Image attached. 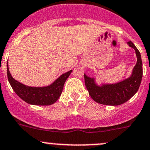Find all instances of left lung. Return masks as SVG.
I'll return each mask as SVG.
<instances>
[{
	"instance_id": "8db88e82",
	"label": "left lung",
	"mask_w": 150,
	"mask_h": 150,
	"mask_svg": "<svg viewBox=\"0 0 150 150\" xmlns=\"http://www.w3.org/2000/svg\"><path fill=\"white\" fill-rule=\"evenodd\" d=\"M129 47L134 49L137 61L129 77L114 84H97L95 77L84 74V82L92 100L105 105H119L127 102L135 95L139 88L142 79V61L141 54L132 41L128 42Z\"/></svg>"
}]
</instances>
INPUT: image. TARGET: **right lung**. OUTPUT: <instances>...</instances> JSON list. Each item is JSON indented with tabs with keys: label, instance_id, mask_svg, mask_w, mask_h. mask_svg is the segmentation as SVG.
I'll use <instances>...</instances> for the list:
<instances>
[{
	"label": "right lung",
	"instance_id": "1",
	"mask_svg": "<svg viewBox=\"0 0 150 150\" xmlns=\"http://www.w3.org/2000/svg\"><path fill=\"white\" fill-rule=\"evenodd\" d=\"M72 70L63 74L51 84L45 86H29L14 79L9 71L7 62V76L9 83L16 95L27 103L34 105H50L55 103L62 93L66 79Z\"/></svg>",
	"mask_w": 150,
	"mask_h": 150
}]
</instances>
